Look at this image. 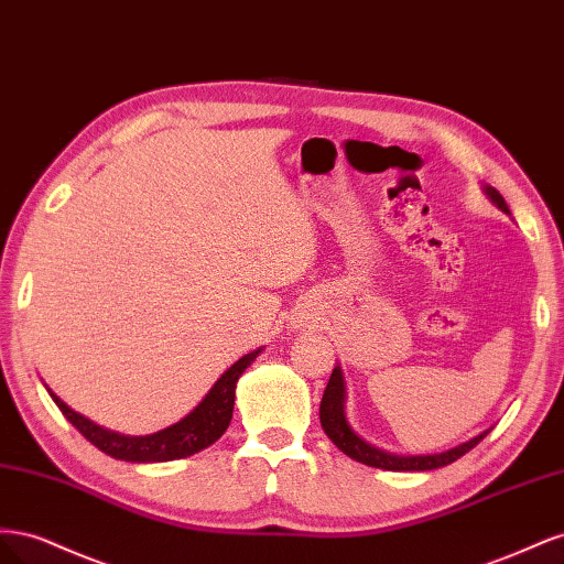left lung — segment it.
<instances>
[{"label":"left lung","mask_w":564,"mask_h":564,"mask_svg":"<svg viewBox=\"0 0 564 564\" xmlns=\"http://www.w3.org/2000/svg\"><path fill=\"white\" fill-rule=\"evenodd\" d=\"M485 195L497 204V207L506 214L508 212V204L506 199L501 197V193L497 191V187L491 185H485L482 187ZM344 406H346V381H344V371H340V367H334L332 377H329V383L327 388H324V395H322V402H319V423L324 433H327V437L334 442V445L344 452L346 456L360 460V464L365 466H371V468H381V470H435V468H442V466H449L454 464L456 458H460L464 454H468L477 442H482L489 431L475 435L473 440L464 442V445L458 447H452L447 452H440V454H423V456H402V454H390L386 449H379L369 445L367 440H362L360 435H357L348 421H346V414H344Z\"/></svg>","instance_id":"left-lung-1"}]
</instances>
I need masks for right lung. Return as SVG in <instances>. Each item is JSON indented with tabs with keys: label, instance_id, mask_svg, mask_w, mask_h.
I'll return each mask as SVG.
<instances>
[{
	"label": "right lung",
	"instance_id": "right-lung-1",
	"mask_svg": "<svg viewBox=\"0 0 564 564\" xmlns=\"http://www.w3.org/2000/svg\"><path fill=\"white\" fill-rule=\"evenodd\" d=\"M263 348H256L240 357L228 371L220 373V379L212 386V390L204 395V400L193 409L191 414L183 416L178 423L169 425L164 431H158L152 435H122L104 429L87 416L77 414L75 409L67 406L56 392L48 390L51 400L58 404L63 416L70 421L75 429L87 437L94 447L106 452L112 458L131 460V464H160V460H174L193 456L226 433L232 419L235 406V388L237 379L242 377V371L259 357Z\"/></svg>",
	"mask_w": 564,
	"mask_h": 564
}]
</instances>
